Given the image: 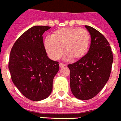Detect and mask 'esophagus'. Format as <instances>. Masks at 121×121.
Here are the masks:
<instances>
[{"instance_id": "1", "label": "esophagus", "mask_w": 121, "mask_h": 121, "mask_svg": "<svg viewBox=\"0 0 121 121\" xmlns=\"http://www.w3.org/2000/svg\"><path fill=\"white\" fill-rule=\"evenodd\" d=\"M65 64H64L59 63V67H65Z\"/></svg>"}]
</instances>
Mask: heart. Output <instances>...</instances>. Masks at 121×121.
Wrapping results in <instances>:
<instances>
[{
  "label": "heart",
  "instance_id": "1",
  "mask_svg": "<svg viewBox=\"0 0 121 121\" xmlns=\"http://www.w3.org/2000/svg\"><path fill=\"white\" fill-rule=\"evenodd\" d=\"M90 35L84 29L62 28L56 30L44 40L47 54L52 59L57 60L64 54L72 60L80 59L84 57L89 47Z\"/></svg>",
  "mask_w": 121,
  "mask_h": 121
}]
</instances>
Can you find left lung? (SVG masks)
<instances>
[{
    "label": "left lung",
    "mask_w": 121,
    "mask_h": 121,
    "mask_svg": "<svg viewBox=\"0 0 121 121\" xmlns=\"http://www.w3.org/2000/svg\"><path fill=\"white\" fill-rule=\"evenodd\" d=\"M85 27L91 35L89 50L84 57L67 65L71 91L81 100L93 98L103 89L110 77L113 62L112 52L106 37L91 26Z\"/></svg>",
    "instance_id": "8db88e82"
}]
</instances>
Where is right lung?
I'll list each match as a JSON object with an SVG mask.
<instances>
[{
  "instance_id": "add662e5",
  "label": "right lung",
  "mask_w": 121,
  "mask_h": 121,
  "mask_svg": "<svg viewBox=\"0 0 121 121\" xmlns=\"http://www.w3.org/2000/svg\"><path fill=\"white\" fill-rule=\"evenodd\" d=\"M48 26H34L21 35L12 48L9 69L12 81L27 99H46L52 90L53 79L59 70L58 62L47 56L42 35Z\"/></svg>"
}]
</instances>
